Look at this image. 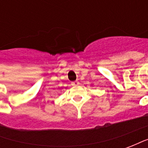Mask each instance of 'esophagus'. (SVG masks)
<instances>
[{
  "label": "esophagus",
  "mask_w": 148,
  "mask_h": 148,
  "mask_svg": "<svg viewBox=\"0 0 148 148\" xmlns=\"http://www.w3.org/2000/svg\"><path fill=\"white\" fill-rule=\"evenodd\" d=\"M71 85H72L73 86H77L79 85V82H78L77 81H74V82H71Z\"/></svg>",
  "instance_id": "34e87169"
}]
</instances>
